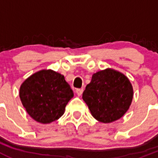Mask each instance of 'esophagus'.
<instances>
[{"label":"esophagus","instance_id":"34e87169","mask_svg":"<svg viewBox=\"0 0 158 158\" xmlns=\"http://www.w3.org/2000/svg\"><path fill=\"white\" fill-rule=\"evenodd\" d=\"M83 92V89H76V93L78 95H81Z\"/></svg>","mask_w":158,"mask_h":158}]
</instances>
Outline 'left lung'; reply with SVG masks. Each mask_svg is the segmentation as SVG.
I'll list each match as a JSON object with an SVG mask.
<instances>
[{"instance_id": "1", "label": "left lung", "mask_w": 158, "mask_h": 158, "mask_svg": "<svg viewBox=\"0 0 158 158\" xmlns=\"http://www.w3.org/2000/svg\"><path fill=\"white\" fill-rule=\"evenodd\" d=\"M133 89L125 75L107 69L92 75L82 98L98 122L110 123L121 118L129 109Z\"/></svg>"}]
</instances>
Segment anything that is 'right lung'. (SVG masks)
Here are the masks:
<instances>
[{
  "mask_svg": "<svg viewBox=\"0 0 158 158\" xmlns=\"http://www.w3.org/2000/svg\"><path fill=\"white\" fill-rule=\"evenodd\" d=\"M73 92L63 75L41 70L26 79L20 88L23 107L35 121L51 123L63 114Z\"/></svg>",
  "mask_w": 158,
  "mask_h": 158,
  "instance_id": "add662e5",
  "label": "right lung"
}]
</instances>
